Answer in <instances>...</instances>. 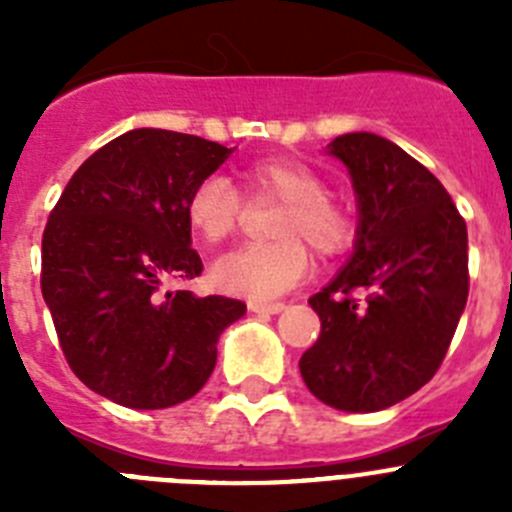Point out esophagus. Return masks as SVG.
<instances>
[{
	"label": "esophagus",
	"mask_w": 512,
	"mask_h": 512,
	"mask_svg": "<svg viewBox=\"0 0 512 512\" xmlns=\"http://www.w3.org/2000/svg\"><path fill=\"white\" fill-rule=\"evenodd\" d=\"M284 307H287L284 302H261V300L248 302V310L261 312V315H277V312H282Z\"/></svg>",
	"instance_id": "obj_1"
}]
</instances>
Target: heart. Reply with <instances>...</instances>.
<instances>
[{"instance_id": "obj_1", "label": "heart", "mask_w": 512, "mask_h": 512, "mask_svg": "<svg viewBox=\"0 0 512 512\" xmlns=\"http://www.w3.org/2000/svg\"><path fill=\"white\" fill-rule=\"evenodd\" d=\"M248 202H277L269 235L274 241L243 246L212 264V282L228 295L266 300L295 287L310 266L307 248L320 259L346 251L354 217L328 194L312 166L295 158H266L243 169ZM246 202L223 176H207L187 197V223L205 243H220L238 230Z\"/></svg>"}]
</instances>
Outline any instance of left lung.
<instances>
[{
  "label": "left lung",
  "instance_id": "1",
  "mask_svg": "<svg viewBox=\"0 0 512 512\" xmlns=\"http://www.w3.org/2000/svg\"><path fill=\"white\" fill-rule=\"evenodd\" d=\"M354 182L359 228L338 277L310 297L320 338L300 359L307 390L374 413L431 382L469 295L467 223L431 171L392 140L328 143Z\"/></svg>",
  "mask_w": 512,
  "mask_h": 512
}]
</instances>
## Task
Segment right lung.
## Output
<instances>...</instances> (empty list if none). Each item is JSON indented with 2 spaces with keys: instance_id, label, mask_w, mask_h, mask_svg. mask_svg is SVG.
Segmentation results:
<instances>
[{
  "instance_id": "obj_1",
  "label": "right lung",
  "mask_w": 512,
  "mask_h": 512,
  "mask_svg": "<svg viewBox=\"0 0 512 512\" xmlns=\"http://www.w3.org/2000/svg\"><path fill=\"white\" fill-rule=\"evenodd\" d=\"M233 148L174 130L138 128L84 161L43 233L40 289L71 372L135 410H161L205 387L217 338L241 300L166 282L200 277L187 197Z\"/></svg>"
}]
</instances>
